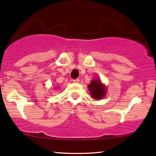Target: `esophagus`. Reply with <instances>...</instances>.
Listing matches in <instances>:
<instances>
[{
    "mask_svg": "<svg viewBox=\"0 0 156 156\" xmlns=\"http://www.w3.org/2000/svg\"><path fill=\"white\" fill-rule=\"evenodd\" d=\"M79 81H80V80L78 79V78H77V79H74V80H73V83H79Z\"/></svg>",
    "mask_w": 156,
    "mask_h": 156,
    "instance_id": "esophagus-1",
    "label": "esophagus"
}]
</instances>
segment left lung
I'll use <instances>...</instances> for the list:
<instances>
[{
    "label": "left lung",
    "mask_w": 156,
    "mask_h": 156,
    "mask_svg": "<svg viewBox=\"0 0 156 156\" xmlns=\"http://www.w3.org/2000/svg\"><path fill=\"white\" fill-rule=\"evenodd\" d=\"M91 97L94 99L100 100L103 98L106 95V88L104 84L101 83V80L93 79L89 85H88Z\"/></svg>",
    "instance_id": "left-lung-1"
}]
</instances>
